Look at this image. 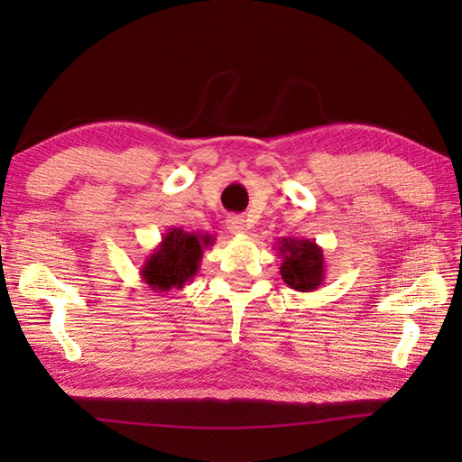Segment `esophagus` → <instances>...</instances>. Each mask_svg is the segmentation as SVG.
I'll return each mask as SVG.
<instances>
[{"mask_svg":"<svg viewBox=\"0 0 462 462\" xmlns=\"http://www.w3.org/2000/svg\"><path fill=\"white\" fill-rule=\"evenodd\" d=\"M226 226H228V230L232 234H246V230H248V224L242 218V216H230V218L226 220Z\"/></svg>","mask_w":462,"mask_h":462,"instance_id":"34e87169","label":"esophagus"}]
</instances>
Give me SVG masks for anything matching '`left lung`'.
Segmentation results:
<instances>
[{"instance_id": "obj_1", "label": "left lung", "mask_w": 462, "mask_h": 462, "mask_svg": "<svg viewBox=\"0 0 462 462\" xmlns=\"http://www.w3.org/2000/svg\"><path fill=\"white\" fill-rule=\"evenodd\" d=\"M282 280L296 291H316L326 282L323 250L313 240L278 238Z\"/></svg>"}]
</instances>
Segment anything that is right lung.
Instances as JSON below:
<instances>
[{
  "label": "right lung",
  "mask_w": 462,
  "mask_h": 462,
  "mask_svg": "<svg viewBox=\"0 0 462 462\" xmlns=\"http://www.w3.org/2000/svg\"><path fill=\"white\" fill-rule=\"evenodd\" d=\"M212 242L214 238L208 234L171 228L141 266L143 282L154 291L184 288V283L196 276L202 254Z\"/></svg>",
  "instance_id": "obj_1"
}]
</instances>
